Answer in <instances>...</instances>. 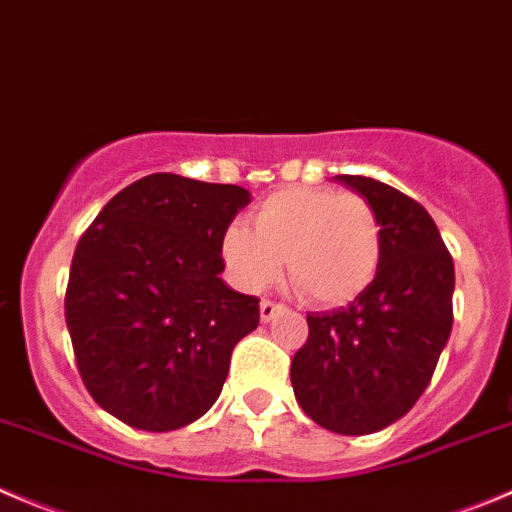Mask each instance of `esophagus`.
Wrapping results in <instances>:
<instances>
[{"label":"esophagus","mask_w":512,"mask_h":512,"mask_svg":"<svg viewBox=\"0 0 512 512\" xmlns=\"http://www.w3.org/2000/svg\"><path fill=\"white\" fill-rule=\"evenodd\" d=\"M285 310V305H277V302H272V300H262L260 302V317H262V322H270L272 317L277 315V312H282Z\"/></svg>","instance_id":"1"}]
</instances>
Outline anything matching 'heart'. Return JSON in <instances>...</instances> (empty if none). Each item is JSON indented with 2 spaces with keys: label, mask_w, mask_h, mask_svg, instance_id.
<instances>
[{
  "label": "heart",
  "mask_w": 512,
  "mask_h": 512,
  "mask_svg": "<svg viewBox=\"0 0 512 512\" xmlns=\"http://www.w3.org/2000/svg\"><path fill=\"white\" fill-rule=\"evenodd\" d=\"M382 227L375 207L357 192L287 187L222 237V260L250 292L277 280L282 257L290 280L322 307L355 300L380 267Z\"/></svg>",
  "instance_id": "b5f03b06"
}]
</instances>
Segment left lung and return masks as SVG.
I'll list each match as a JSON object with an SVG mask.
<instances>
[{"label":"left lung","mask_w":512,"mask_h":512,"mask_svg":"<svg viewBox=\"0 0 512 512\" xmlns=\"http://www.w3.org/2000/svg\"><path fill=\"white\" fill-rule=\"evenodd\" d=\"M335 180L375 207L380 267L347 307L307 315L290 380L307 418L367 435L403 418L428 388L453 330L455 267L423 205L372 177Z\"/></svg>","instance_id":"8db88e82"}]
</instances>
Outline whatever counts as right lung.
<instances>
[{"instance_id": "1", "label": "right lung", "mask_w": 512, "mask_h": 512, "mask_svg": "<svg viewBox=\"0 0 512 512\" xmlns=\"http://www.w3.org/2000/svg\"><path fill=\"white\" fill-rule=\"evenodd\" d=\"M252 202L237 185L142 177L112 197L79 240L67 317L94 403L130 428H185L220 398L260 300L222 280V237Z\"/></svg>"}]
</instances>
